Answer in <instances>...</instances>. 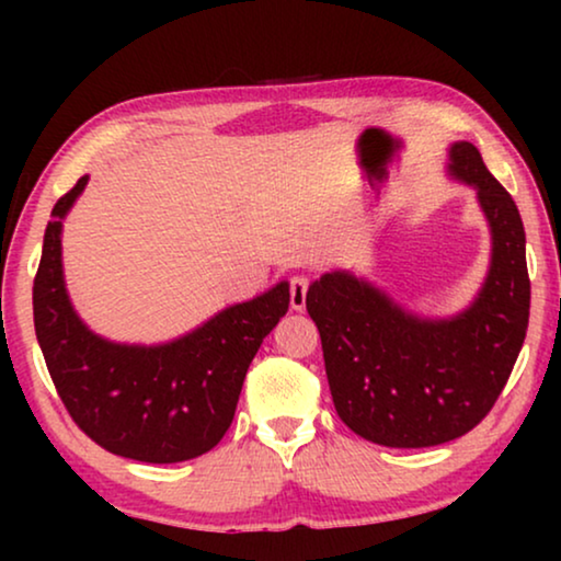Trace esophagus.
<instances>
[{
	"instance_id": "esophagus-1",
	"label": "esophagus",
	"mask_w": 561,
	"mask_h": 561,
	"mask_svg": "<svg viewBox=\"0 0 561 561\" xmlns=\"http://www.w3.org/2000/svg\"><path fill=\"white\" fill-rule=\"evenodd\" d=\"M306 290H309V278L306 275H294L290 278V309H306Z\"/></svg>"
}]
</instances>
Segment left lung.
Instances as JSON below:
<instances>
[{
	"label": "left lung",
	"mask_w": 561,
	"mask_h": 561,
	"mask_svg": "<svg viewBox=\"0 0 561 561\" xmlns=\"http://www.w3.org/2000/svg\"><path fill=\"white\" fill-rule=\"evenodd\" d=\"M449 173L478 191L493 237L488 278L470 309L421 319L344 271L321 275L306 294L334 409L382 447H436L478 426L526 340L531 280L518 206L472 142L451 145Z\"/></svg>",
	"instance_id": "8db88e82"
}]
</instances>
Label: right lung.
<instances>
[{"label":"right lung","mask_w":561,"mask_h":561,"mask_svg":"<svg viewBox=\"0 0 561 561\" xmlns=\"http://www.w3.org/2000/svg\"><path fill=\"white\" fill-rule=\"evenodd\" d=\"M87 181L53 206L33 283L35 334L53 386L76 426L112 455L152 465L194 459L232 424L252 357L288 311V283L168 344L102 340L73 311L60 265L64 217Z\"/></svg>","instance_id":"1"}]
</instances>
